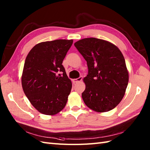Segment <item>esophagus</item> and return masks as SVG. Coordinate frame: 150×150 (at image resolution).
Listing matches in <instances>:
<instances>
[{"instance_id": "34e87169", "label": "esophagus", "mask_w": 150, "mask_h": 150, "mask_svg": "<svg viewBox=\"0 0 150 150\" xmlns=\"http://www.w3.org/2000/svg\"><path fill=\"white\" fill-rule=\"evenodd\" d=\"M82 80V77L81 76V77H79L77 79H73V83H77L79 82H81Z\"/></svg>"}]
</instances>
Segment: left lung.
Wrapping results in <instances>:
<instances>
[{
  "label": "left lung",
  "mask_w": 150,
  "mask_h": 150,
  "mask_svg": "<svg viewBox=\"0 0 150 150\" xmlns=\"http://www.w3.org/2000/svg\"><path fill=\"white\" fill-rule=\"evenodd\" d=\"M75 46L86 60L88 73L84 79L82 97L86 105L97 112H106L120 103L128 84L125 59L120 50L108 41L86 38Z\"/></svg>",
  "instance_id": "left-lung-1"
}]
</instances>
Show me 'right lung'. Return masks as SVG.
I'll return each instance as SVG.
<instances>
[{
  "mask_svg": "<svg viewBox=\"0 0 150 150\" xmlns=\"http://www.w3.org/2000/svg\"><path fill=\"white\" fill-rule=\"evenodd\" d=\"M73 40L40 42L26 57L22 86L31 104L40 113L53 115L65 107L72 84L62 61Z\"/></svg>",
  "mask_w": 150,
  "mask_h": 150,
  "instance_id": "obj_1",
  "label": "right lung"
}]
</instances>
